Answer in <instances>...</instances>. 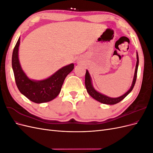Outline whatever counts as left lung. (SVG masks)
<instances>
[{
  "label": "left lung",
  "mask_w": 153,
  "mask_h": 153,
  "mask_svg": "<svg viewBox=\"0 0 153 153\" xmlns=\"http://www.w3.org/2000/svg\"><path fill=\"white\" fill-rule=\"evenodd\" d=\"M138 62H139V60H138V55L137 52V64H136L135 73H134V76H133V82H132V84H131L130 88H129V89L123 95L119 96V97H117V98H111V97H108L107 96L101 94V93H100V92L97 91L94 88L93 85H92L91 75H90L89 71H88V70L87 69L86 73H85V87H86L87 92L89 93V94L92 97V98H93L94 100H97L101 103L106 104V105H114V104H116L117 103H119L120 101H122L125 98V97L127 96L129 92H130L133 89V87L135 84V82H136V79H137Z\"/></svg>",
  "instance_id": "1"
}]
</instances>
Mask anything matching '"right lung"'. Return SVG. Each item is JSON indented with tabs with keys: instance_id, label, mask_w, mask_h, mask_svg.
<instances>
[{
	"instance_id": "obj_1",
	"label": "right lung",
	"mask_w": 153,
	"mask_h": 153,
	"mask_svg": "<svg viewBox=\"0 0 153 153\" xmlns=\"http://www.w3.org/2000/svg\"><path fill=\"white\" fill-rule=\"evenodd\" d=\"M20 38L18 39L12 55V68L18 90L26 98L36 103L48 102L55 99L61 92L64 80L73 71L74 64L59 69L44 80H32L23 71L18 57Z\"/></svg>"
}]
</instances>
